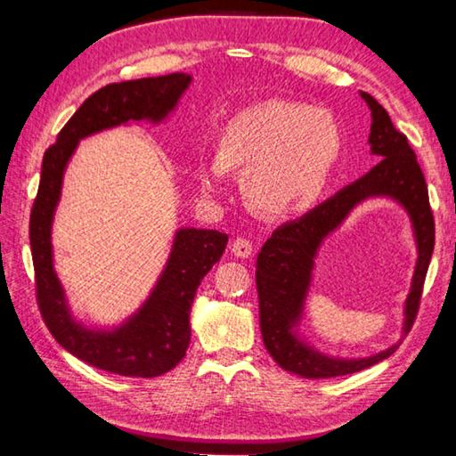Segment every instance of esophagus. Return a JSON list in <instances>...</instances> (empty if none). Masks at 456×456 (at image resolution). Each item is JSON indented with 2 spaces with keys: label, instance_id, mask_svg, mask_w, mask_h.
Returning a JSON list of instances; mask_svg holds the SVG:
<instances>
[{
  "label": "esophagus",
  "instance_id": "34e87169",
  "mask_svg": "<svg viewBox=\"0 0 456 456\" xmlns=\"http://www.w3.org/2000/svg\"><path fill=\"white\" fill-rule=\"evenodd\" d=\"M231 251H233V256H235V257L247 259V257H251V253H253V245H251V241H247V239H243V237H237L235 241H233V245H231Z\"/></svg>",
  "mask_w": 456,
  "mask_h": 456
}]
</instances>
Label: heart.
<instances>
[{
    "label": "heart",
    "mask_w": 456,
    "mask_h": 456,
    "mask_svg": "<svg viewBox=\"0 0 456 456\" xmlns=\"http://www.w3.org/2000/svg\"><path fill=\"white\" fill-rule=\"evenodd\" d=\"M342 149V130L330 112L264 100L227 122L217 154L200 157L195 176L207 197H219L229 187V171H241L243 195L253 209L291 217L322 199Z\"/></svg>",
    "instance_id": "b5f03b06"
}]
</instances>
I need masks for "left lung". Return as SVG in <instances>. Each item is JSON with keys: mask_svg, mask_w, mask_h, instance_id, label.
Wrapping results in <instances>:
<instances>
[{"mask_svg": "<svg viewBox=\"0 0 456 456\" xmlns=\"http://www.w3.org/2000/svg\"><path fill=\"white\" fill-rule=\"evenodd\" d=\"M360 96L372 112L368 144L370 152L380 157V163L304 217L275 229L261 247L256 264L259 326L265 348L283 370L302 378H334L360 372L392 356L400 346L396 342L366 358H339L314 348L299 331L320 247L348 219L354 207L366 199L384 197L403 207L411 219L419 256L404 302L403 336L411 330L419 312L424 277L435 249V219L416 154L378 100L366 92H360Z\"/></svg>", "mask_w": 456, "mask_h": 456, "instance_id": "1", "label": "left lung"}]
</instances>
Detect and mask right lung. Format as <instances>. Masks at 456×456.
<instances>
[{
	"instance_id": "1",
	"label": "right lung",
	"mask_w": 456,
	"mask_h": 456,
	"mask_svg": "<svg viewBox=\"0 0 456 456\" xmlns=\"http://www.w3.org/2000/svg\"><path fill=\"white\" fill-rule=\"evenodd\" d=\"M191 82V74L175 72L108 84L84 100L60 130L56 144L44 154L40 189L29 217L37 305L61 348L112 374L154 378L184 358L191 342L192 299L200 280L221 259L229 237L213 229H176L163 272L141 307L117 326H86L70 310L66 289L53 269L52 225L64 173L82 138L130 122L160 125L175 112Z\"/></svg>"
}]
</instances>
